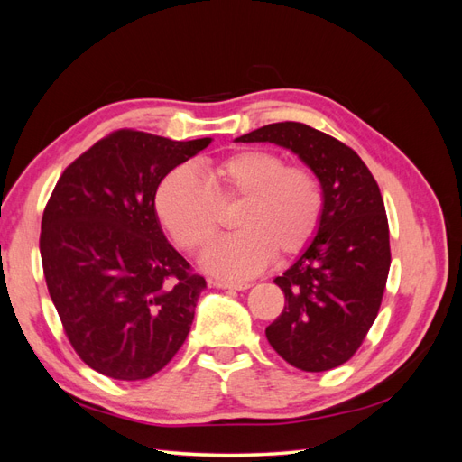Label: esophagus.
Instances as JSON below:
<instances>
[{
    "label": "esophagus",
    "mask_w": 462,
    "mask_h": 462,
    "mask_svg": "<svg viewBox=\"0 0 462 462\" xmlns=\"http://www.w3.org/2000/svg\"><path fill=\"white\" fill-rule=\"evenodd\" d=\"M214 287H217V289H233V291H246V289H250L253 285L250 283H233V282H214Z\"/></svg>",
    "instance_id": "obj_1"
}]
</instances>
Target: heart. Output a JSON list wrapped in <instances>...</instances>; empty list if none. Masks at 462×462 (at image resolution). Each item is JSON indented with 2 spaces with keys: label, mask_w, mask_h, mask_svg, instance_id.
<instances>
[{
  "label": "heart",
  "mask_w": 462,
  "mask_h": 462,
  "mask_svg": "<svg viewBox=\"0 0 462 462\" xmlns=\"http://www.w3.org/2000/svg\"><path fill=\"white\" fill-rule=\"evenodd\" d=\"M241 200L235 231L202 256V268L231 282L258 273L272 256H297L309 246L324 217V190L302 165H285L270 150L246 148L204 167L167 173L156 190V212L179 246L199 250L219 226V206Z\"/></svg>",
  "instance_id": "obj_1"
}]
</instances>
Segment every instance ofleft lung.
I'll use <instances>...</instances> for the list:
<instances>
[{"instance_id": "obj_1", "label": "left lung", "mask_w": 462, "mask_h": 462, "mask_svg": "<svg viewBox=\"0 0 462 462\" xmlns=\"http://www.w3.org/2000/svg\"><path fill=\"white\" fill-rule=\"evenodd\" d=\"M235 141L291 150L324 190L314 241L273 279L285 292V309L265 337L299 370L337 368L365 341L387 282L389 226L380 187L355 150L304 123H272Z\"/></svg>"}]
</instances>
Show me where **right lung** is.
Returning <instances> with one entry per match:
<instances>
[{
  "instance_id": "right-lung-1",
  "label": "right lung",
  "mask_w": 462,
  "mask_h": 462,
  "mask_svg": "<svg viewBox=\"0 0 462 462\" xmlns=\"http://www.w3.org/2000/svg\"><path fill=\"white\" fill-rule=\"evenodd\" d=\"M209 143L111 133L67 167L42 216V265L63 329L114 380L160 372L190 331L206 279L165 239L156 190Z\"/></svg>"
}]
</instances>
